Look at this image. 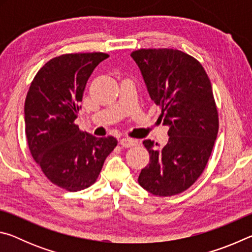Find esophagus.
Instances as JSON below:
<instances>
[{"label": "esophagus", "mask_w": 252, "mask_h": 252, "mask_svg": "<svg viewBox=\"0 0 252 252\" xmlns=\"http://www.w3.org/2000/svg\"><path fill=\"white\" fill-rule=\"evenodd\" d=\"M120 144L125 148H131V147L136 146V144H138V141H136V140H134V139L126 138H126H122L120 140Z\"/></svg>", "instance_id": "obj_1"}]
</instances>
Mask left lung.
I'll return each instance as SVG.
<instances>
[{
    "instance_id": "left-lung-1",
    "label": "left lung",
    "mask_w": 252,
    "mask_h": 252,
    "mask_svg": "<svg viewBox=\"0 0 252 252\" xmlns=\"http://www.w3.org/2000/svg\"><path fill=\"white\" fill-rule=\"evenodd\" d=\"M149 95L161 108L169 126L168 143L144 140L150 162L139 174L149 192L170 197L190 188L210 158L219 129L211 82L203 66L189 54L173 49L138 50L131 53Z\"/></svg>"
}]
</instances>
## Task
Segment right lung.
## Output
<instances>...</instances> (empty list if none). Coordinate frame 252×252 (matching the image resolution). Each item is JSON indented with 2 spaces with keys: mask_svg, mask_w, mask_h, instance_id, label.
Wrapping results in <instances>:
<instances>
[{
  "mask_svg": "<svg viewBox=\"0 0 252 252\" xmlns=\"http://www.w3.org/2000/svg\"><path fill=\"white\" fill-rule=\"evenodd\" d=\"M106 58L97 52L50 60L33 79L25 99L30 152L51 182L72 192L95 182L105 158L118 144L113 136L96 138L74 123L88 79Z\"/></svg>",
  "mask_w": 252,
  "mask_h": 252,
  "instance_id": "1",
  "label": "right lung"
}]
</instances>
